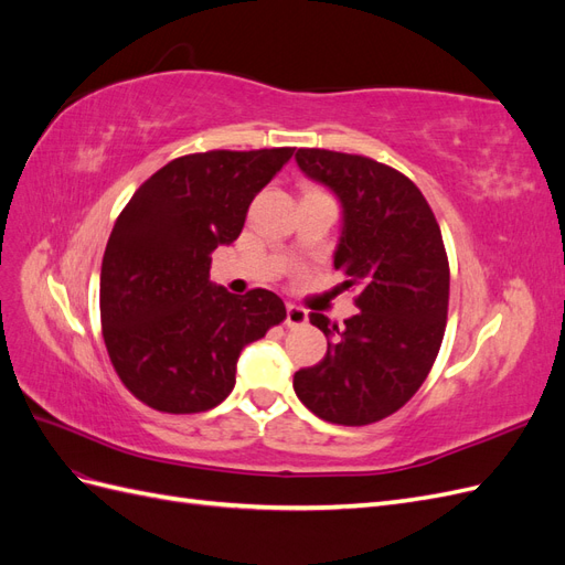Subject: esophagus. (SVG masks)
I'll return each mask as SVG.
<instances>
[{"label": "esophagus", "instance_id": "obj_1", "mask_svg": "<svg viewBox=\"0 0 565 565\" xmlns=\"http://www.w3.org/2000/svg\"><path fill=\"white\" fill-rule=\"evenodd\" d=\"M287 328H301V324L309 322V311L301 309V306L287 303Z\"/></svg>", "mask_w": 565, "mask_h": 565}]
</instances>
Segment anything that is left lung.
Listing matches in <instances>:
<instances>
[{
  "instance_id": "8db88e82",
  "label": "left lung",
  "mask_w": 565,
  "mask_h": 565,
  "mask_svg": "<svg viewBox=\"0 0 565 565\" xmlns=\"http://www.w3.org/2000/svg\"><path fill=\"white\" fill-rule=\"evenodd\" d=\"M295 158L341 200L334 268L358 287V313L341 330L311 313L337 341L295 374V391L324 422L374 424L398 413L434 367L448 322V252L429 202L398 169L324 148H299Z\"/></svg>"
}]
</instances>
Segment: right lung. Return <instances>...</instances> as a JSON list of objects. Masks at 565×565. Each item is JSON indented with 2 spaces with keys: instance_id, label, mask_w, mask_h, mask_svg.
I'll return each instance as SVG.
<instances>
[{
  "instance_id": "obj_1",
  "label": "right lung",
  "mask_w": 565,
  "mask_h": 565,
  "mask_svg": "<svg viewBox=\"0 0 565 565\" xmlns=\"http://www.w3.org/2000/svg\"><path fill=\"white\" fill-rule=\"evenodd\" d=\"M295 148L207 150L167 162L119 212L100 264V330L117 377L152 409L193 415L235 386L243 347L287 318L268 289L210 282V254L245 226Z\"/></svg>"
}]
</instances>
